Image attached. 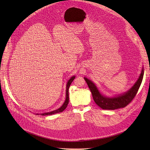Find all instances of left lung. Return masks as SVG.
I'll use <instances>...</instances> for the list:
<instances>
[{
	"mask_svg": "<svg viewBox=\"0 0 150 150\" xmlns=\"http://www.w3.org/2000/svg\"><path fill=\"white\" fill-rule=\"evenodd\" d=\"M144 72V69H142L138 80L127 92L120 96L113 98H109L102 96L93 82L85 77L84 80L87 83L89 88L92 92V97L95 103L103 109L114 110L121 108H125L129 104L132 100L134 98L142 81Z\"/></svg>",
	"mask_w": 150,
	"mask_h": 150,
	"instance_id": "left-lung-1",
	"label": "left lung"
}]
</instances>
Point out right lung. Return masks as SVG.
<instances>
[{
  "label": "right lung",
  "instance_id": "obj_1",
  "mask_svg": "<svg viewBox=\"0 0 150 150\" xmlns=\"http://www.w3.org/2000/svg\"><path fill=\"white\" fill-rule=\"evenodd\" d=\"M75 76H74L70 78V79L67 82V87H66V100L64 101V104H63L62 105L61 107H60L59 109L55 110V111H52V112H47V113H44V114H41V115H52V114H57V113H58V112H62L66 108V107L67 106V105L69 103V87L70 86L71 84V83H72V82L74 81V80L75 79Z\"/></svg>",
  "mask_w": 150,
  "mask_h": 150
}]
</instances>
